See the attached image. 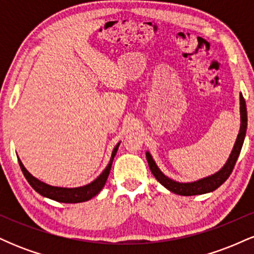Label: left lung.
<instances>
[{
    "instance_id": "8db88e82",
    "label": "left lung",
    "mask_w": 254,
    "mask_h": 254,
    "mask_svg": "<svg viewBox=\"0 0 254 254\" xmlns=\"http://www.w3.org/2000/svg\"><path fill=\"white\" fill-rule=\"evenodd\" d=\"M240 131H239L237 141H235L234 147H233L232 153L227 160L226 165L221 168L220 171L216 172L212 176H209L203 179L197 180L193 183H179L174 182L171 178L166 177L160 168L157 167L155 161L153 160V157L149 154V151L145 153L147 156L148 165L153 173V176L156 178V180L161 185H164L167 190H170L173 193L180 194V196H194V194H203L208 193V192H212L216 190L217 188H220L222 184L228 179L230 173L233 172L235 164H237V160L239 155H240L241 148H243L245 136H246V130H247V110H246V103H245V99L243 94H240Z\"/></svg>"
}]
</instances>
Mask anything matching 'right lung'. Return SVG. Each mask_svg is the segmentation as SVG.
<instances>
[{"mask_svg": "<svg viewBox=\"0 0 254 254\" xmlns=\"http://www.w3.org/2000/svg\"><path fill=\"white\" fill-rule=\"evenodd\" d=\"M119 144H121V142H119V143L115 147V149H113L109 165L106 166V168L103 171V173H101L97 179L93 180L92 183L88 184V185L81 186V188L68 189V188H57V186L48 185V184L40 182V180H38L37 178L32 176L30 172L26 170L25 166L22 165L21 160L20 159L17 160H19L20 168H21L25 178L27 179V182L30 183V185L38 192V193L42 194L44 197L50 198V199L57 200V202H61V203H81V202H86V200H89L90 198L97 196L99 192L103 190L105 184H106L107 178H109L111 166H112L113 159H115L116 153H117Z\"/></svg>", "mask_w": 254, "mask_h": 254, "instance_id": "obj_1", "label": "right lung"}]
</instances>
